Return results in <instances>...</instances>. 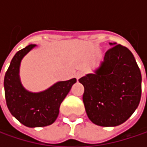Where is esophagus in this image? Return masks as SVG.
<instances>
[{"label": "esophagus", "instance_id": "obj_1", "mask_svg": "<svg viewBox=\"0 0 147 147\" xmlns=\"http://www.w3.org/2000/svg\"><path fill=\"white\" fill-rule=\"evenodd\" d=\"M83 76V73L82 72H81V71H79V72H77V73L75 75V76H76V80H79L82 76Z\"/></svg>", "mask_w": 147, "mask_h": 147}]
</instances>
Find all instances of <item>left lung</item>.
<instances>
[{
	"label": "left lung",
	"instance_id": "8db88e82",
	"mask_svg": "<svg viewBox=\"0 0 147 147\" xmlns=\"http://www.w3.org/2000/svg\"><path fill=\"white\" fill-rule=\"evenodd\" d=\"M105 54L94 73L82 76V100L88 118L96 125L115 127L127 121L141 97V73L133 53L117 43Z\"/></svg>",
	"mask_w": 147,
	"mask_h": 147
}]
</instances>
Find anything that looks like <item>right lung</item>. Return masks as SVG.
<instances>
[{"label":"right lung","instance_id":"right-lung-1","mask_svg":"<svg viewBox=\"0 0 147 147\" xmlns=\"http://www.w3.org/2000/svg\"><path fill=\"white\" fill-rule=\"evenodd\" d=\"M35 47L29 45L15 54L4 78L5 97L9 111L22 124L30 128L53 123L59 116L61 103L76 82V78L58 82L40 93L26 90L20 82L19 66L24 56Z\"/></svg>","mask_w":147,"mask_h":147}]
</instances>
